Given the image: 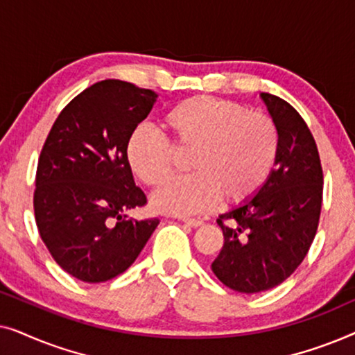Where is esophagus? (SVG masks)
Listing matches in <instances>:
<instances>
[{
	"mask_svg": "<svg viewBox=\"0 0 355 355\" xmlns=\"http://www.w3.org/2000/svg\"><path fill=\"white\" fill-rule=\"evenodd\" d=\"M182 223H186L187 226H191V227H198V226H202V221L200 220H193V218H182L181 220Z\"/></svg>",
	"mask_w": 355,
	"mask_h": 355,
	"instance_id": "34e87169",
	"label": "esophagus"
}]
</instances>
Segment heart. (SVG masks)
<instances>
[{
	"label": "heart",
	"mask_w": 355,
	"mask_h": 355,
	"mask_svg": "<svg viewBox=\"0 0 355 355\" xmlns=\"http://www.w3.org/2000/svg\"><path fill=\"white\" fill-rule=\"evenodd\" d=\"M163 135L148 128L134 129L125 142V159L139 181L157 187L171 176L179 153H189L193 174L164 184L152 207L169 215H197L220 200L239 205L265 186L278 157V130L261 113L227 100L196 95L164 111ZM173 147L171 148V145Z\"/></svg>",
	"instance_id": "heart-1"
}]
</instances>
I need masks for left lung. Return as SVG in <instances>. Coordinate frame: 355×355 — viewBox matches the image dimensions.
Masks as SVG:
<instances>
[{"label":"left lung","mask_w":355,"mask_h":355,"mask_svg":"<svg viewBox=\"0 0 355 355\" xmlns=\"http://www.w3.org/2000/svg\"><path fill=\"white\" fill-rule=\"evenodd\" d=\"M260 98L278 130V157L260 192L216 220L225 245L211 263L223 284L244 294L276 288L302 263L323 196L317 144L305 121L279 96Z\"/></svg>","instance_id":"obj_1"}]
</instances>
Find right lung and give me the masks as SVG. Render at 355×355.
I'll return each mask as SVG.
<instances>
[{
  "mask_svg": "<svg viewBox=\"0 0 355 355\" xmlns=\"http://www.w3.org/2000/svg\"><path fill=\"white\" fill-rule=\"evenodd\" d=\"M158 95L129 82H96L53 124L37 168L35 221L66 273L103 283L134 263L159 220H132L147 203L125 159L129 135Z\"/></svg>",
  "mask_w": 355,
  "mask_h": 355,
  "instance_id": "add662e5",
  "label": "right lung"
}]
</instances>
